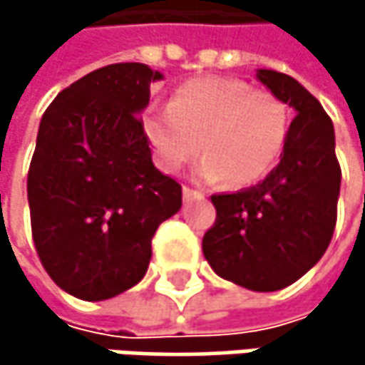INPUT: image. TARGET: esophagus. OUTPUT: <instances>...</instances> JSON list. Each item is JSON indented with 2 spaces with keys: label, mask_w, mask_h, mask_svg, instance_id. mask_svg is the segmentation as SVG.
Returning a JSON list of instances; mask_svg holds the SVG:
<instances>
[{
  "label": "esophagus",
  "mask_w": 365,
  "mask_h": 365,
  "mask_svg": "<svg viewBox=\"0 0 365 365\" xmlns=\"http://www.w3.org/2000/svg\"><path fill=\"white\" fill-rule=\"evenodd\" d=\"M182 192L185 200H190V198H200V196H202V192H200V190H194V187H190V185H183Z\"/></svg>",
  "instance_id": "1"
}]
</instances>
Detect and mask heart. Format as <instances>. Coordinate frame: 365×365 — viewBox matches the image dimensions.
Segmentation results:
<instances>
[{
  "instance_id": "heart-1",
  "label": "heart",
  "mask_w": 365,
  "mask_h": 365,
  "mask_svg": "<svg viewBox=\"0 0 365 365\" xmlns=\"http://www.w3.org/2000/svg\"><path fill=\"white\" fill-rule=\"evenodd\" d=\"M289 122V108L277 95L243 80L202 76L183 82L167 108L145 111L143 130L167 173L183 169L202 145L200 178L252 185L281 158Z\"/></svg>"
}]
</instances>
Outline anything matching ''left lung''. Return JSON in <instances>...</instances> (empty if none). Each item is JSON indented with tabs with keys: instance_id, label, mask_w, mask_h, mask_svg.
<instances>
[{
	"instance_id": "8db88e82",
	"label": "left lung",
	"mask_w": 365,
	"mask_h": 365,
	"mask_svg": "<svg viewBox=\"0 0 365 365\" xmlns=\"http://www.w3.org/2000/svg\"><path fill=\"white\" fill-rule=\"evenodd\" d=\"M257 80L294 108L296 118L266 180L211 196L215 224L202 237V254L222 279L254 292H277L326 254L338 215L340 165L322 103L292 76L259 69Z\"/></svg>"
}]
</instances>
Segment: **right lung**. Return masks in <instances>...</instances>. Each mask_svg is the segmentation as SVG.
I'll return each mask as SVG.
<instances>
[{
	"mask_svg": "<svg viewBox=\"0 0 365 365\" xmlns=\"http://www.w3.org/2000/svg\"><path fill=\"white\" fill-rule=\"evenodd\" d=\"M160 78L143 63H113L41 115L27 175L31 235L50 279L80 300L137 285L152 237L182 207V185L154 167L139 118Z\"/></svg>",
	"mask_w": 365,
	"mask_h": 365,
	"instance_id": "obj_1",
	"label": "right lung"
}]
</instances>
